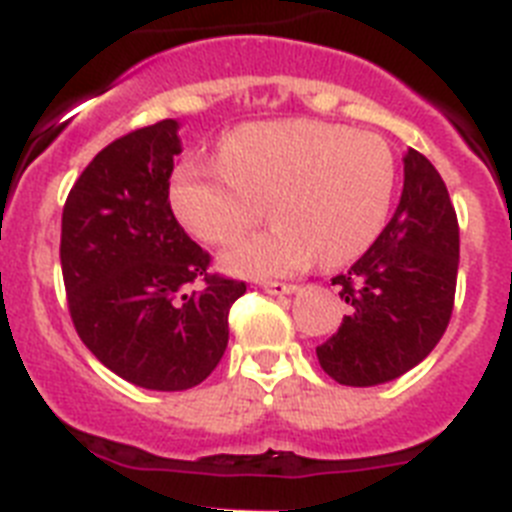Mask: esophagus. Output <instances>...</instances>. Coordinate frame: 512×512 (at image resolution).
<instances>
[{
  "label": "esophagus",
  "instance_id": "34e87169",
  "mask_svg": "<svg viewBox=\"0 0 512 512\" xmlns=\"http://www.w3.org/2000/svg\"><path fill=\"white\" fill-rule=\"evenodd\" d=\"M261 290L269 295H292L298 292V285H287V282H261Z\"/></svg>",
  "mask_w": 512,
  "mask_h": 512
}]
</instances>
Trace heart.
Listing matches in <instances>:
<instances>
[{"instance_id":"heart-1","label":"heart","mask_w":512,"mask_h":512,"mask_svg":"<svg viewBox=\"0 0 512 512\" xmlns=\"http://www.w3.org/2000/svg\"><path fill=\"white\" fill-rule=\"evenodd\" d=\"M217 157L220 165H178L168 196L178 222L209 246L235 243L266 204L274 225L227 251V272L285 277L316 256L347 264L386 225L396 163L368 131L316 119L261 121L230 131Z\"/></svg>"}]
</instances>
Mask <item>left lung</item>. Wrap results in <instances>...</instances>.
<instances>
[{
  "label": "left lung",
  "instance_id": "1",
  "mask_svg": "<svg viewBox=\"0 0 512 512\" xmlns=\"http://www.w3.org/2000/svg\"><path fill=\"white\" fill-rule=\"evenodd\" d=\"M456 274V209L435 165L409 147L399 207L373 246L331 279L352 310L316 347L323 373L357 388L409 373L445 334Z\"/></svg>",
  "mask_w": 512,
  "mask_h": 512
}]
</instances>
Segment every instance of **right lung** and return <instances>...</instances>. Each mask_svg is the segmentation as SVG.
Masks as SVG:
<instances>
[{"label": "right lung", "mask_w": 512, "mask_h": 512, "mask_svg": "<svg viewBox=\"0 0 512 512\" xmlns=\"http://www.w3.org/2000/svg\"><path fill=\"white\" fill-rule=\"evenodd\" d=\"M176 119L116 139L93 157L61 214V274L85 347L150 391H186L227 349V310L243 282L209 274V253L170 209Z\"/></svg>", "instance_id": "obj_1"}]
</instances>
